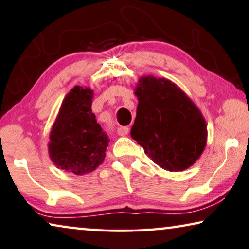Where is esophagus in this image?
<instances>
[{"mask_svg":"<svg viewBox=\"0 0 249 249\" xmlns=\"http://www.w3.org/2000/svg\"><path fill=\"white\" fill-rule=\"evenodd\" d=\"M117 131H118V135H119V136H127L129 133V128L128 127H122V125H120V127H118Z\"/></svg>","mask_w":249,"mask_h":249,"instance_id":"esophagus-1","label":"esophagus"}]
</instances>
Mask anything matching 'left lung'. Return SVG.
<instances>
[{
  "label": "left lung",
  "mask_w": 249,
  "mask_h": 249,
  "mask_svg": "<svg viewBox=\"0 0 249 249\" xmlns=\"http://www.w3.org/2000/svg\"><path fill=\"white\" fill-rule=\"evenodd\" d=\"M137 116L130 135L164 170L182 171L197 161L207 142L200 110L167 79L142 76L136 88Z\"/></svg>",
  "instance_id": "obj_1"
}]
</instances>
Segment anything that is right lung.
Segmentation results:
<instances>
[{"label": "right lung", "mask_w": 249, "mask_h": 249, "mask_svg": "<svg viewBox=\"0 0 249 249\" xmlns=\"http://www.w3.org/2000/svg\"><path fill=\"white\" fill-rule=\"evenodd\" d=\"M93 91L75 86L61 106L50 133L49 155L60 169L91 173L105 160L109 137L91 110Z\"/></svg>", "instance_id": "obj_1"}]
</instances>
